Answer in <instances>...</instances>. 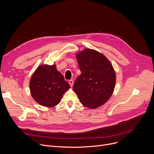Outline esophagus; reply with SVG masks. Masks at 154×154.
Returning <instances> with one entry per match:
<instances>
[{
    "label": "esophagus",
    "instance_id": "34e87169",
    "mask_svg": "<svg viewBox=\"0 0 154 154\" xmlns=\"http://www.w3.org/2000/svg\"><path fill=\"white\" fill-rule=\"evenodd\" d=\"M69 84H70V87H73V85H74V80H69Z\"/></svg>",
    "mask_w": 154,
    "mask_h": 154
}]
</instances>
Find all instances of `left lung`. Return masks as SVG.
I'll return each mask as SVG.
<instances>
[{
	"label": "left lung",
	"instance_id": "obj_1",
	"mask_svg": "<svg viewBox=\"0 0 154 154\" xmlns=\"http://www.w3.org/2000/svg\"><path fill=\"white\" fill-rule=\"evenodd\" d=\"M80 74L73 86L80 102L91 109L106 103L114 92L116 75L109 60L103 54L84 48L75 55Z\"/></svg>",
	"mask_w": 154,
	"mask_h": 154
}]
</instances>
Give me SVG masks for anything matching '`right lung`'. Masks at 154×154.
I'll return each mask as SVG.
<instances>
[{"mask_svg":"<svg viewBox=\"0 0 154 154\" xmlns=\"http://www.w3.org/2000/svg\"><path fill=\"white\" fill-rule=\"evenodd\" d=\"M29 87L32 98L47 107L59 104L63 94L70 87L55 64L39 66L30 78Z\"/></svg>","mask_w":154,"mask_h":154,"instance_id":"right-lung-1","label":"right lung"}]
</instances>
